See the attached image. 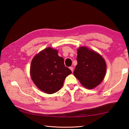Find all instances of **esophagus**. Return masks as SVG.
<instances>
[{
    "mask_svg": "<svg viewBox=\"0 0 129 129\" xmlns=\"http://www.w3.org/2000/svg\"><path fill=\"white\" fill-rule=\"evenodd\" d=\"M70 69L71 70V71H72V72H73V68L72 67H70Z\"/></svg>",
    "mask_w": 129,
    "mask_h": 129,
    "instance_id": "34e87169",
    "label": "esophagus"
}]
</instances>
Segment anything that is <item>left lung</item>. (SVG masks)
<instances>
[{"label":"left lung","instance_id":"obj_1","mask_svg":"<svg viewBox=\"0 0 129 129\" xmlns=\"http://www.w3.org/2000/svg\"><path fill=\"white\" fill-rule=\"evenodd\" d=\"M77 64L73 72L84 87L93 89L100 84L106 75V63L98 52L86 46L77 49Z\"/></svg>","mask_w":129,"mask_h":129}]
</instances>
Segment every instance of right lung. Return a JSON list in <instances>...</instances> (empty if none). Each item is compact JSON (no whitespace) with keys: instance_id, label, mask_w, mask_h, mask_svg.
Wrapping results in <instances>:
<instances>
[{"instance_id":"1","label":"right lung","mask_w":129,"mask_h":129,"mask_svg":"<svg viewBox=\"0 0 129 129\" xmlns=\"http://www.w3.org/2000/svg\"><path fill=\"white\" fill-rule=\"evenodd\" d=\"M72 73L64 64V59L58 54V50L51 47L35 55L31 62L30 76L41 91L52 94L61 89L66 77Z\"/></svg>"}]
</instances>
